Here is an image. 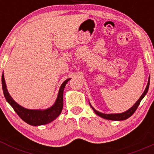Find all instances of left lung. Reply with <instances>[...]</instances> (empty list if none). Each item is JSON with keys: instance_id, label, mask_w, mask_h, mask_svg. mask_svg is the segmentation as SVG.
<instances>
[{"instance_id": "obj_1", "label": "left lung", "mask_w": 154, "mask_h": 154, "mask_svg": "<svg viewBox=\"0 0 154 154\" xmlns=\"http://www.w3.org/2000/svg\"><path fill=\"white\" fill-rule=\"evenodd\" d=\"M149 84H150V78H149V79H148V82L147 86H146V90H145L143 93L142 95L140 96V98L136 102L133 106H132V108H130L129 110L125 111V112H124V113H121V114H102V113L98 112V111L95 110V109L91 106H91L92 109H93V111H95V113L97 114V115L100 116V117L103 118V119H109V120H114V121H121V120L127 119H128L129 117H130V116H131L132 114L135 113L136 109H137V107H138V106L140 105V101L142 100L143 98H144V96L146 95V93H147V92L148 91V88H149Z\"/></svg>"}]
</instances>
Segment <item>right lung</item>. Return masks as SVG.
<instances>
[{
    "label": "right lung",
    "mask_w": 154,
    "mask_h": 154,
    "mask_svg": "<svg viewBox=\"0 0 154 154\" xmlns=\"http://www.w3.org/2000/svg\"><path fill=\"white\" fill-rule=\"evenodd\" d=\"M69 79H66L62 83L61 88H60L57 99H56L54 105L52 107L44 111L26 109L16 103L8 94V91L6 89L3 74L2 75V88L3 94H4L6 100L11 106L19 117L29 125H33V126H38V125H46V124L50 123L60 115L63 109V89H64L65 85Z\"/></svg>",
    "instance_id": "add662e5"
}]
</instances>
